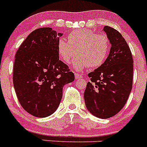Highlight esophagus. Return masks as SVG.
I'll use <instances>...</instances> for the list:
<instances>
[{"label": "esophagus", "mask_w": 147, "mask_h": 147, "mask_svg": "<svg viewBox=\"0 0 147 147\" xmlns=\"http://www.w3.org/2000/svg\"><path fill=\"white\" fill-rule=\"evenodd\" d=\"M75 77H76V80H80V79L83 78V76L80 74H78V73H75Z\"/></svg>", "instance_id": "34e87169"}]
</instances>
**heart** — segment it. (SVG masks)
Segmentation results:
<instances>
[{
    "instance_id": "heart-1",
    "label": "heart",
    "mask_w": 147,
    "mask_h": 147,
    "mask_svg": "<svg viewBox=\"0 0 147 147\" xmlns=\"http://www.w3.org/2000/svg\"><path fill=\"white\" fill-rule=\"evenodd\" d=\"M76 56L74 67L82 71L88 66L98 67L107 59L110 51V40L107 35L96 34L91 30L72 31L67 36V41L59 39L57 51L62 62L69 65Z\"/></svg>"
}]
</instances>
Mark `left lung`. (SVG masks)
Instances as JSON below:
<instances>
[{
  "instance_id": "1",
  "label": "left lung",
  "mask_w": 147,
  "mask_h": 147,
  "mask_svg": "<svg viewBox=\"0 0 147 147\" xmlns=\"http://www.w3.org/2000/svg\"><path fill=\"white\" fill-rule=\"evenodd\" d=\"M111 43L108 57L102 65L88 74L90 82L84 93L85 105L93 115L108 119L121 111L132 88L133 59L129 45L120 32L105 26Z\"/></svg>"
}]
</instances>
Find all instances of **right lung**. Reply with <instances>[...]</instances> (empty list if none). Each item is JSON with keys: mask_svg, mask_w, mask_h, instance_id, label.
Instances as JSON below:
<instances>
[{"mask_svg": "<svg viewBox=\"0 0 147 147\" xmlns=\"http://www.w3.org/2000/svg\"><path fill=\"white\" fill-rule=\"evenodd\" d=\"M62 34L40 28L26 37L15 54L13 83L24 110L45 118L59 107L63 86L74 81L69 67L59 59L57 43Z\"/></svg>", "mask_w": 147, "mask_h": 147, "instance_id": "add662e5", "label": "right lung"}]
</instances>
